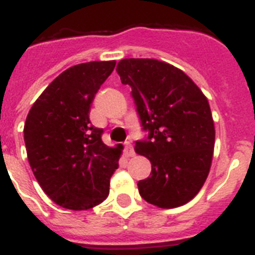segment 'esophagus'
Wrapping results in <instances>:
<instances>
[{"label": "esophagus", "instance_id": "obj_1", "mask_svg": "<svg viewBox=\"0 0 255 255\" xmlns=\"http://www.w3.org/2000/svg\"><path fill=\"white\" fill-rule=\"evenodd\" d=\"M124 152H125L126 157H132V155L135 154L132 144L130 143V141H125V143H124Z\"/></svg>", "mask_w": 255, "mask_h": 255}]
</instances>
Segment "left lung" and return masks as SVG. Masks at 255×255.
I'll use <instances>...</instances> for the list:
<instances>
[{"mask_svg": "<svg viewBox=\"0 0 255 255\" xmlns=\"http://www.w3.org/2000/svg\"><path fill=\"white\" fill-rule=\"evenodd\" d=\"M121 83L131 87L144 131L135 152L147 157L152 172L138 182L139 194L159 208L188 203L203 186L215 148L208 100L181 70L153 58H124Z\"/></svg>", "mask_w": 255, "mask_h": 255, "instance_id": "1", "label": "left lung"}]
</instances>
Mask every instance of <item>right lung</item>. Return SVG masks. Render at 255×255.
<instances>
[{
	"mask_svg": "<svg viewBox=\"0 0 255 255\" xmlns=\"http://www.w3.org/2000/svg\"><path fill=\"white\" fill-rule=\"evenodd\" d=\"M116 61H93L65 70L30 108L24 126L29 164L56 204L73 211L108 197L123 145L107 147L103 129L89 120L92 103Z\"/></svg>",
	"mask_w": 255,
	"mask_h": 255,
	"instance_id": "add662e5",
	"label": "right lung"
}]
</instances>
